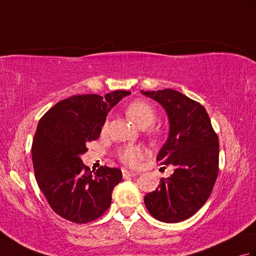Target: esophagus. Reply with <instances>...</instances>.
I'll return each instance as SVG.
<instances>
[{"label":"esophagus","mask_w":256,"mask_h":256,"mask_svg":"<svg viewBox=\"0 0 256 256\" xmlns=\"http://www.w3.org/2000/svg\"><path fill=\"white\" fill-rule=\"evenodd\" d=\"M122 172H123V177H124V178L136 176V172H131V170H122Z\"/></svg>","instance_id":"34e87169"}]
</instances>
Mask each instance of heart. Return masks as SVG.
<instances>
[{"label":"heart","instance_id":"heart-1","mask_svg":"<svg viewBox=\"0 0 256 256\" xmlns=\"http://www.w3.org/2000/svg\"><path fill=\"white\" fill-rule=\"evenodd\" d=\"M126 116L132 120V121L140 126V128H146L150 126L154 123L157 112L156 108L150 104V102L144 100H135L130 103L125 108ZM108 123L103 125V130H106ZM148 133L153 136H160V131L158 128H148ZM118 158L131 167H136L144 158V150L140 146H126L118 152Z\"/></svg>","mask_w":256,"mask_h":256}]
</instances>
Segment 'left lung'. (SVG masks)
I'll use <instances>...</instances> for the list:
<instances>
[{
    "mask_svg": "<svg viewBox=\"0 0 256 256\" xmlns=\"http://www.w3.org/2000/svg\"><path fill=\"white\" fill-rule=\"evenodd\" d=\"M140 92L165 108L170 133L156 160L175 168L144 202L155 219L177 224L194 216L214 189L219 172L218 135L199 102L172 89Z\"/></svg>",
    "mask_w": 256,
    "mask_h": 256,
    "instance_id": "8db88e82",
    "label": "left lung"
}]
</instances>
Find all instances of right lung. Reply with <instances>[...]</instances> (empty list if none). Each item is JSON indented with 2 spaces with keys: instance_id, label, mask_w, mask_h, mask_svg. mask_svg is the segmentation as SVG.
<instances>
[{
  "instance_id": "1",
  "label": "right lung",
  "mask_w": 256,
  "mask_h": 256,
  "mask_svg": "<svg viewBox=\"0 0 256 256\" xmlns=\"http://www.w3.org/2000/svg\"><path fill=\"white\" fill-rule=\"evenodd\" d=\"M131 92L116 90L104 96L79 94L64 99L40 120L32 157L38 187L57 214L88 224L111 206L112 192L122 180L118 168L90 170L80 158L86 144L100 136L108 111Z\"/></svg>"
}]
</instances>
